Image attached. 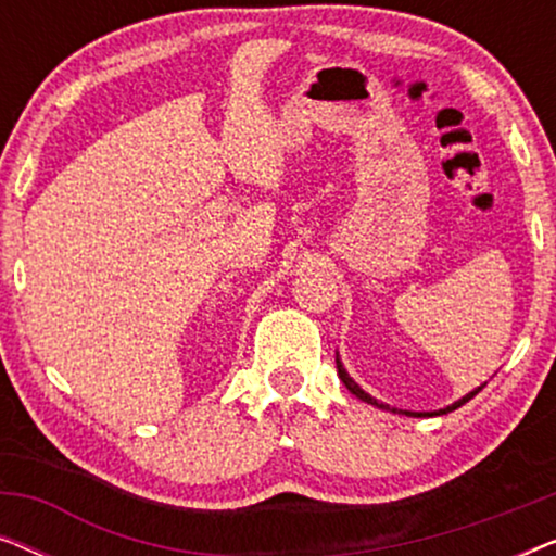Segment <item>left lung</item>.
<instances>
[{"label": "left lung", "mask_w": 556, "mask_h": 556, "mask_svg": "<svg viewBox=\"0 0 556 556\" xmlns=\"http://www.w3.org/2000/svg\"><path fill=\"white\" fill-rule=\"evenodd\" d=\"M337 369H339V377H341V382H344V384H346V390H349V392H352V394H354V397H359L362 402H367V405H375V407H379V409H390V405H384V402H377L375 397H371V394H369V392H364V390H362V387H359V384H356L352 377H349V371L344 369V364H341V359H339V354H337ZM481 387H483V384H481ZM481 387H476V390H473V392H468V394H466V397H460L458 402H453V405H447V407H443V409H435V413H428V415H445V413H453V409H455V407L466 405V402H468L470 397H473V394H476L478 390H481ZM392 413H397V409H394V407H392ZM405 415H413V417H422L425 413H405Z\"/></svg>", "instance_id": "left-lung-1"}]
</instances>
